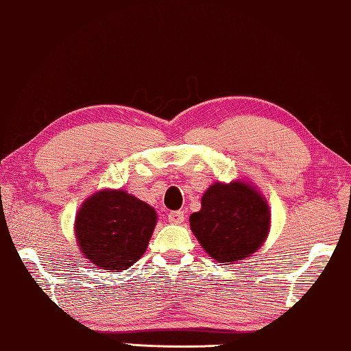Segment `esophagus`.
Masks as SVG:
<instances>
[{
	"instance_id": "34e87169",
	"label": "esophagus",
	"mask_w": 351,
	"mask_h": 351,
	"mask_svg": "<svg viewBox=\"0 0 351 351\" xmlns=\"http://www.w3.org/2000/svg\"><path fill=\"white\" fill-rule=\"evenodd\" d=\"M184 221V211H171L169 213V223L181 224Z\"/></svg>"
}]
</instances>
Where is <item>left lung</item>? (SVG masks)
<instances>
[{
	"label": "left lung",
	"instance_id": "obj_1",
	"mask_svg": "<svg viewBox=\"0 0 351 351\" xmlns=\"http://www.w3.org/2000/svg\"><path fill=\"white\" fill-rule=\"evenodd\" d=\"M269 202L251 181H216L202 195V208L189 216L192 234L218 264L253 256L270 232Z\"/></svg>",
	"mask_w": 351,
	"mask_h": 351
}]
</instances>
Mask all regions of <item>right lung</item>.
Masks as SVG:
<instances>
[{"mask_svg":"<svg viewBox=\"0 0 351 351\" xmlns=\"http://www.w3.org/2000/svg\"><path fill=\"white\" fill-rule=\"evenodd\" d=\"M157 224L146 202L124 189H100L79 206L75 237L82 258L98 269L127 270L145 254Z\"/></svg>","mask_w":351,"mask_h":351,"instance_id":"1","label":"right lung"}]
</instances>
